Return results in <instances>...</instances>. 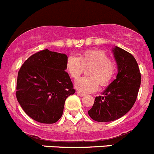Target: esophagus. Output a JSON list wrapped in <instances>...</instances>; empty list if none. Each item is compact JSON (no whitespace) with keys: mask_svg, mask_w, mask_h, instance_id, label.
Wrapping results in <instances>:
<instances>
[{"mask_svg":"<svg viewBox=\"0 0 154 154\" xmlns=\"http://www.w3.org/2000/svg\"><path fill=\"white\" fill-rule=\"evenodd\" d=\"M77 94H78L79 96H80V97H83V96L86 95V94H83V93H82V92H80V91H77Z\"/></svg>","mask_w":154,"mask_h":154,"instance_id":"34e87169","label":"esophagus"}]
</instances>
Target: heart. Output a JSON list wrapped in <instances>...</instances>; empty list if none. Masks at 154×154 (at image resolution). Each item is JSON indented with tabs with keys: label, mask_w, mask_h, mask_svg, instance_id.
<instances>
[{
	"label": "heart",
	"mask_w": 154,
	"mask_h": 154,
	"mask_svg": "<svg viewBox=\"0 0 154 154\" xmlns=\"http://www.w3.org/2000/svg\"><path fill=\"white\" fill-rule=\"evenodd\" d=\"M66 70L70 77L77 80L84 71L89 68L88 77H81L75 83V87L83 93L94 92L99 86H108L114 79L117 72V64L104 51L91 49L84 51L80 57L70 55L66 60Z\"/></svg>",
	"instance_id": "b5f03b06"
}]
</instances>
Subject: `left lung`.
Listing matches in <instances>:
<instances>
[{"label":"left lung","mask_w":154,"mask_h":154,"mask_svg":"<svg viewBox=\"0 0 154 154\" xmlns=\"http://www.w3.org/2000/svg\"><path fill=\"white\" fill-rule=\"evenodd\" d=\"M118 65V74L103 96L95 97L88 116L94 121L108 122L117 120L134 105L141 85V73L136 59L122 48L113 49Z\"/></svg>","instance_id":"8db88e82"}]
</instances>
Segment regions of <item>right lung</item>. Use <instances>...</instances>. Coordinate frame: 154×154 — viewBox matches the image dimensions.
<instances>
[{
  "instance_id": "right-lung-1",
  "label": "right lung",
  "mask_w": 154,
  "mask_h": 154,
  "mask_svg": "<svg viewBox=\"0 0 154 154\" xmlns=\"http://www.w3.org/2000/svg\"><path fill=\"white\" fill-rule=\"evenodd\" d=\"M67 56L45 49L32 54L18 73L16 97L26 114L43 124L61 118L65 101L75 89L66 69Z\"/></svg>"
}]
</instances>
